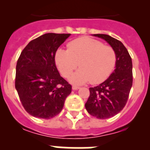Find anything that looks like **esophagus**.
<instances>
[{
    "label": "esophagus",
    "instance_id": "obj_1",
    "mask_svg": "<svg viewBox=\"0 0 150 150\" xmlns=\"http://www.w3.org/2000/svg\"><path fill=\"white\" fill-rule=\"evenodd\" d=\"M72 88L74 90H78L79 88V86H72Z\"/></svg>",
    "mask_w": 150,
    "mask_h": 150
}]
</instances>
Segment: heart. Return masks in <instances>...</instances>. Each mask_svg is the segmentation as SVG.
Segmentation results:
<instances>
[{"mask_svg":"<svg viewBox=\"0 0 150 150\" xmlns=\"http://www.w3.org/2000/svg\"><path fill=\"white\" fill-rule=\"evenodd\" d=\"M55 64L64 77L68 78L79 64V71L70 80L75 84L91 82L98 84L105 81L114 70L117 62L116 50L112 46L93 38L83 37L71 41L67 50L59 49Z\"/></svg>","mask_w":150,"mask_h":150,"instance_id":"obj_1","label":"heart"}]
</instances>
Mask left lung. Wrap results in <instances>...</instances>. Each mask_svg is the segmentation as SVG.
I'll return each mask as SVG.
<instances>
[{"label":"left lung","instance_id":"8db88e82","mask_svg":"<svg viewBox=\"0 0 150 150\" xmlns=\"http://www.w3.org/2000/svg\"><path fill=\"white\" fill-rule=\"evenodd\" d=\"M94 36L107 41L117 55L114 71L104 83L89 88L90 95L85 104L90 115L104 120L119 113L128 101L133 83L132 61L121 41L107 34H97Z\"/></svg>","mask_w":150,"mask_h":150}]
</instances>
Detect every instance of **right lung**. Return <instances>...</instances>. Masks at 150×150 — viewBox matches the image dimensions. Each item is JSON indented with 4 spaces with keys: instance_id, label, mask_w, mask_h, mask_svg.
Listing matches in <instances>:
<instances>
[{
    "instance_id": "right-lung-1",
    "label": "right lung",
    "mask_w": 150,
    "mask_h": 150,
    "mask_svg": "<svg viewBox=\"0 0 150 150\" xmlns=\"http://www.w3.org/2000/svg\"><path fill=\"white\" fill-rule=\"evenodd\" d=\"M71 34L48 33L29 42L17 61L15 87L29 114L48 120L62 111L72 86L60 76L55 52Z\"/></svg>"
}]
</instances>
